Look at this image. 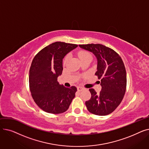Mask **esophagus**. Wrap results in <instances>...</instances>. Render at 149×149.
Returning a JSON list of instances; mask_svg holds the SVG:
<instances>
[{
  "label": "esophagus",
  "instance_id": "1",
  "mask_svg": "<svg viewBox=\"0 0 149 149\" xmlns=\"http://www.w3.org/2000/svg\"><path fill=\"white\" fill-rule=\"evenodd\" d=\"M83 89H84V88H82V87H80V86H79V87L77 88V90L79 91H82Z\"/></svg>",
  "mask_w": 149,
  "mask_h": 149
}]
</instances>
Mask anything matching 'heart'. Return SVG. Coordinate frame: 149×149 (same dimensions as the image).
Masks as SVG:
<instances>
[{
  "label": "heart",
  "instance_id": "b5f03b06",
  "mask_svg": "<svg viewBox=\"0 0 149 149\" xmlns=\"http://www.w3.org/2000/svg\"><path fill=\"white\" fill-rule=\"evenodd\" d=\"M79 57L81 61L85 60V59H87V58H92V56L90 53H89L88 52L86 51H80L79 53ZM68 58V56L66 57L65 58V61H66V60Z\"/></svg>",
  "mask_w": 149,
  "mask_h": 149
}]
</instances>
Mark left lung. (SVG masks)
I'll list each match as a JSON object with an SVG mask.
<instances>
[{"label":"left lung","instance_id":"1","mask_svg":"<svg viewBox=\"0 0 149 149\" xmlns=\"http://www.w3.org/2000/svg\"><path fill=\"white\" fill-rule=\"evenodd\" d=\"M79 46L95 56L97 70L95 74L101 79V91L97 93L93 89H90L91 98L86 101V106L94 115L110 114L120 105L126 92L127 78L124 63L115 51L103 45L87 44Z\"/></svg>","mask_w":149,"mask_h":149}]
</instances>
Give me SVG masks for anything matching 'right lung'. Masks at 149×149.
I'll return each instance as SVG.
<instances>
[{
    "instance_id": "1",
    "label": "right lung",
    "mask_w": 149,
    "mask_h": 149,
    "mask_svg": "<svg viewBox=\"0 0 149 149\" xmlns=\"http://www.w3.org/2000/svg\"><path fill=\"white\" fill-rule=\"evenodd\" d=\"M77 45L57 42L45 47L34 58L29 69L31 95L37 105L49 113L65 112L77 89L66 88L57 81L63 71V59Z\"/></svg>"
}]
</instances>
